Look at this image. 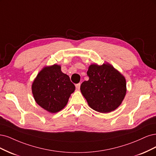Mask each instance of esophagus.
Returning a JSON list of instances; mask_svg holds the SVG:
<instances>
[{
	"instance_id": "1",
	"label": "esophagus",
	"mask_w": 156,
	"mask_h": 156,
	"mask_svg": "<svg viewBox=\"0 0 156 156\" xmlns=\"http://www.w3.org/2000/svg\"><path fill=\"white\" fill-rule=\"evenodd\" d=\"M80 85H81V84H80V83L76 84V89H78V90L80 89Z\"/></svg>"
}]
</instances>
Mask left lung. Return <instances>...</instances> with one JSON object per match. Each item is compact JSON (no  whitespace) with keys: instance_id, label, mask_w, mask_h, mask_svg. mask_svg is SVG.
I'll return each mask as SVG.
<instances>
[{"instance_id":"left-lung-1","label":"left lung","mask_w":156,"mask_h":156,"mask_svg":"<svg viewBox=\"0 0 156 156\" xmlns=\"http://www.w3.org/2000/svg\"><path fill=\"white\" fill-rule=\"evenodd\" d=\"M87 74L89 80L81 84L80 90L89 106L103 113L116 109L126 93V82L123 75L109 63L92 64Z\"/></svg>"}]
</instances>
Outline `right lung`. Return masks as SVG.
<instances>
[{
  "mask_svg": "<svg viewBox=\"0 0 156 156\" xmlns=\"http://www.w3.org/2000/svg\"><path fill=\"white\" fill-rule=\"evenodd\" d=\"M75 86L70 78L54 64L44 67L37 75L32 85L35 101L47 112L55 113L64 108Z\"/></svg>",
  "mask_w": 156,
  "mask_h": 156,
  "instance_id": "1",
  "label": "right lung"
}]
</instances>
